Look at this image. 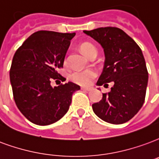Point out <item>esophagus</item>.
Instances as JSON below:
<instances>
[{
	"label": "esophagus",
	"instance_id": "1",
	"mask_svg": "<svg viewBox=\"0 0 159 159\" xmlns=\"http://www.w3.org/2000/svg\"><path fill=\"white\" fill-rule=\"evenodd\" d=\"M81 89H82V90H84V91L89 92L92 90V88H84V87H82V88H81Z\"/></svg>",
	"mask_w": 159,
	"mask_h": 159
}]
</instances>
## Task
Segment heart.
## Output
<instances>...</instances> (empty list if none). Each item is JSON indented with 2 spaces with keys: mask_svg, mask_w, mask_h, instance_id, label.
Segmentation results:
<instances>
[{
  "mask_svg": "<svg viewBox=\"0 0 159 159\" xmlns=\"http://www.w3.org/2000/svg\"><path fill=\"white\" fill-rule=\"evenodd\" d=\"M81 50L87 56H89L92 52L96 51V48L93 44L90 43H84L81 45ZM98 76L97 70L93 69H86V70H74L70 75V79L75 83L80 85H89L93 80Z\"/></svg>",
  "mask_w": 159,
  "mask_h": 159,
  "instance_id": "obj_1",
  "label": "heart"
}]
</instances>
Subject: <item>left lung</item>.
Returning <instances> with one entry per match:
<instances>
[{"mask_svg":"<svg viewBox=\"0 0 159 159\" xmlns=\"http://www.w3.org/2000/svg\"><path fill=\"white\" fill-rule=\"evenodd\" d=\"M84 34L103 48L105 61L98 86L114 82L111 91L93 103V110L101 120L111 124H123L136 116L145 101L148 72L138 44L122 29L104 27Z\"/></svg>","mask_w":159,"mask_h":159,"instance_id":"left-lung-1","label":"left lung"}]
</instances>
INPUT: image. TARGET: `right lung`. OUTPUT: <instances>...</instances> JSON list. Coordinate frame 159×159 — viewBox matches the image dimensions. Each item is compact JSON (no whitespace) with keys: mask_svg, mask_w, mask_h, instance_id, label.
<instances>
[{"mask_svg":"<svg viewBox=\"0 0 159 159\" xmlns=\"http://www.w3.org/2000/svg\"><path fill=\"white\" fill-rule=\"evenodd\" d=\"M75 33L40 30L29 36L15 52L10 81L15 103L34 124L48 125L66 114L73 93L80 87L71 82L52 88L53 79L66 80L58 73Z\"/></svg>","mask_w":159,"mask_h":159,"instance_id":"obj_1","label":"right lung"}]
</instances>
